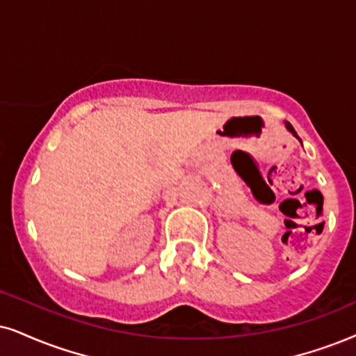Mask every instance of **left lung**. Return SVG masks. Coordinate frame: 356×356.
Wrapping results in <instances>:
<instances>
[{"label":"left lung","instance_id":"1","mask_svg":"<svg viewBox=\"0 0 356 356\" xmlns=\"http://www.w3.org/2000/svg\"><path fill=\"white\" fill-rule=\"evenodd\" d=\"M284 124H286L287 131H289V133H292V136H296V138H298V139H299V136H298V133H296V129H294V128H292V124L289 123V121H284Z\"/></svg>","mask_w":356,"mask_h":356}]
</instances>
